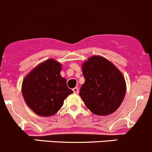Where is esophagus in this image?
<instances>
[{"mask_svg":"<svg viewBox=\"0 0 152 152\" xmlns=\"http://www.w3.org/2000/svg\"><path fill=\"white\" fill-rule=\"evenodd\" d=\"M73 91H74V93H75V94H78L79 93V89H78L77 87H75V88H73Z\"/></svg>","mask_w":152,"mask_h":152,"instance_id":"34e87169","label":"esophagus"}]
</instances>
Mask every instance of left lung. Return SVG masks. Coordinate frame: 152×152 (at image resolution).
<instances>
[{
    "label": "left lung",
    "mask_w": 152,
    "mask_h": 152,
    "mask_svg": "<svg viewBox=\"0 0 152 152\" xmlns=\"http://www.w3.org/2000/svg\"><path fill=\"white\" fill-rule=\"evenodd\" d=\"M82 71L85 83L79 94L86 107L100 116L115 112L126 91L125 78L121 71L107 59L97 55L83 64Z\"/></svg>",
    "instance_id": "1"
}]
</instances>
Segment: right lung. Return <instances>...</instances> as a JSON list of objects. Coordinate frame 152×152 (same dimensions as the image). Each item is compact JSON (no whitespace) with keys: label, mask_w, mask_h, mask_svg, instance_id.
I'll list each match as a JSON object with an SVG mask.
<instances>
[{"label":"right lung","mask_w":152,"mask_h":152,"mask_svg":"<svg viewBox=\"0 0 152 152\" xmlns=\"http://www.w3.org/2000/svg\"><path fill=\"white\" fill-rule=\"evenodd\" d=\"M62 65L49 59L33 69L23 80L22 94L27 106L37 115H54L73 91L61 75Z\"/></svg>","instance_id":"right-lung-1"}]
</instances>
